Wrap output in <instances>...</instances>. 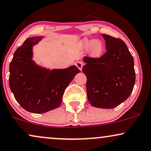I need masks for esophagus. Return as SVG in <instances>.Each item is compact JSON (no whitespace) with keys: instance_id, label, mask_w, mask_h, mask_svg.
Listing matches in <instances>:
<instances>
[{"instance_id":"34e87169","label":"esophagus","mask_w":151,"mask_h":151,"mask_svg":"<svg viewBox=\"0 0 151 151\" xmlns=\"http://www.w3.org/2000/svg\"><path fill=\"white\" fill-rule=\"evenodd\" d=\"M75 65L78 68V69H79L80 71H81L82 68H83V63H82L81 61H77V63H75Z\"/></svg>"}]
</instances>
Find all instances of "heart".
Masks as SVG:
<instances>
[{"mask_svg": "<svg viewBox=\"0 0 151 151\" xmlns=\"http://www.w3.org/2000/svg\"><path fill=\"white\" fill-rule=\"evenodd\" d=\"M80 47L84 50H88V55L93 59H99L104 52V44L99 40L83 39L80 43Z\"/></svg>", "mask_w": 151, "mask_h": 151, "instance_id": "1", "label": "heart"}]
</instances>
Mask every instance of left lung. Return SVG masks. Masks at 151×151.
Wrapping results in <instances>:
<instances>
[{
  "label": "left lung",
  "mask_w": 151,
  "mask_h": 151,
  "mask_svg": "<svg viewBox=\"0 0 151 151\" xmlns=\"http://www.w3.org/2000/svg\"><path fill=\"white\" fill-rule=\"evenodd\" d=\"M107 52L99 59L85 57L88 99L99 108H113L128 99L135 83L133 57L122 39L102 35Z\"/></svg>",
  "instance_id": "obj_1"
}]
</instances>
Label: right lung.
<instances>
[{"mask_svg": "<svg viewBox=\"0 0 151 151\" xmlns=\"http://www.w3.org/2000/svg\"><path fill=\"white\" fill-rule=\"evenodd\" d=\"M42 39H26L9 65V87L16 100L25 110L37 114L59 107L65 88L80 72L75 65L50 70L37 65L32 59V48Z\"/></svg>", "mask_w": 151, "mask_h": 151, "instance_id": "add662e5", "label": "right lung"}]
</instances>
